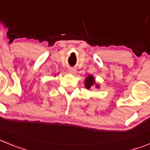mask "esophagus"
<instances>
[{"label":"esophagus","instance_id":"1","mask_svg":"<svg viewBox=\"0 0 150 150\" xmlns=\"http://www.w3.org/2000/svg\"><path fill=\"white\" fill-rule=\"evenodd\" d=\"M68 71H69V73H71V74H74L76 72V69L73 68V67H70V68L68 69Z\"/></svg>","mask_w":150,"mask_h":150}]
</instances>
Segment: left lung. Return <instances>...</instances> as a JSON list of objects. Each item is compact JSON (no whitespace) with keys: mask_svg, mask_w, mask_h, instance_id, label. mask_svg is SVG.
<instances>
[{"mask_svg":"<svg viewBox=\"0 0 150 150\" xmlns=\"http://www.w3.org/2000/svg\"><path fill=\"white\" fill-rule=\"evenodd\" d=\"M85 86H86V88H91V86H92L94 84H95V78L93 77V76H91V75H89V76H88V77L86 79V81H85ZM96 87L97 88H98V85H96Z\"/></svg>","mask_w":150,"mask_h":150,"instance_id":"8db88e82","label":"left lung"}]
</instances>
